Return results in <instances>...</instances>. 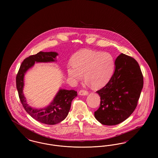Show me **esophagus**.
<instances>
[{
	"label": "esophagus",
	"mask_w": 158,
	"mask_h": 158,
	"mask_svg": "<svg viewBox=\"0 0 158 158\" xmlns=\"http://www.w3.org/2000/svg\"><path fill=\"white\" fill-rule=\"evenodd\" d=\"M88 94V92L84 89H82L79 92V95H86Z\"/></svg>",
	"instance_id": "1"
}]
</instances>
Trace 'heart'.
<instances>
[{
	"mask_svg": "<svg viewBox=\"0 0 158 158\" xmlns=\"http://www.w3.org/2000/svg\"><path fill=\"white\" fill-rule=\"evenodd\" d=\"M73 63L67 66L69 77L73 81L84 77L95 88L104 86L111 79L115 69V60L109 53L82 50L74 54Z\"/></svg>",
	"mask_w": 158,
	"mask_h": 158,
	"instance_id": "heart-1",
	"label": "heart"
}]
</instances>
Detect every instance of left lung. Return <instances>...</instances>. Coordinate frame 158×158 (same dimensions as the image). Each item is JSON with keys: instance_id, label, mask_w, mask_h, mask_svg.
I'll use <instances>...</instances> for the list:
<instances>
[{"instance_id": "1", "label": "left lung", "mask_w": 158, "mask_h": 158, "mask_svg": "<svg viewBox=\"0 0 158 158\" xmlns=\"http://www.w3.org/2000/svg\"><path fill=\"white\" fill-rule=\"evenodd\" d=\"M115 65L109 82L97 91L101 102L94 115L106 126L118 124L130 116L137 105L143 86V75L134 58L121 53Z\"/></svg>"}]
</instances>
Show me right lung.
<instances>
[{"instance_id": "1", "label": "right lung", "mask_w": 158, "mask_h": 158, "mask_svg": "<svg viewBox=\"0 0 158 158\" xmlns=\"http://www.w3.org/2000/svg\"><path fill=\"white\" fill-rule=\"evenodd\" d=\"M58 54L56 52H40L32 55L23 61L16 77V88L21 102L25 110L35 120L48 125H54L64 120L68 116L72 100L77 97L75 90L60 89L52 102L43 109H35L27 104L23 94V77L26 72L32 67L36 62L54 61Z\"/></svg>"}]
</instances>
